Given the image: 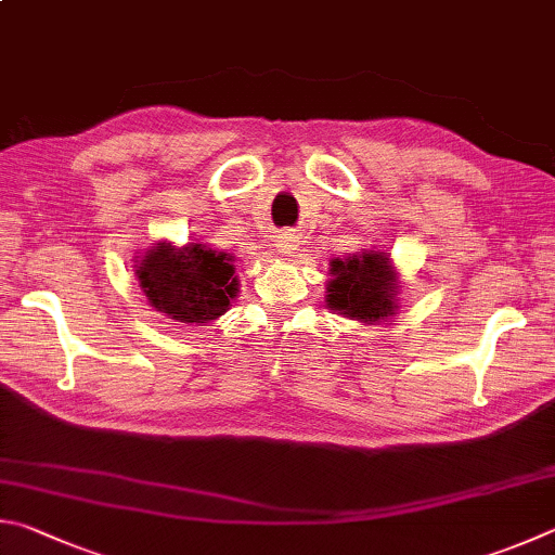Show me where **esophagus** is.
Masks as SVG:
<instances>
[{
	"mask_svg": "<svg viewBox=\"0 0 555 555\" xmlns=\"http://www.w3.org/2000/svg\"><path fill=\"white\" fill-rule=\"evenodd\" d=\"M275 246H278V253H283V256H293V253L299 248V241H297L295 233L285 231V233H280V236H278Z\"/></svg>",
	"mask_w": 555,
	"mask_h": 555,
	"instance_id": "esophagus-1",
	"label": "esophagus"
}]
</instances>
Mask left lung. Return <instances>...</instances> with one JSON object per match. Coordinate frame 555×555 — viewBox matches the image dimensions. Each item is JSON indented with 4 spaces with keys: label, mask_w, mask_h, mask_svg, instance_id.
<instances>
[{
    "label": "left lung",
    "mask_w": 555,
    "mask_h": 555,
    "mask_svg": "<svg viewBox=\"0 0 555 555\" xmlns=\"http://www.w3.org/2000/svg\"><path fill=\"white\" fill-rule=\"evenodd\" d=\"M397 272L390 256L363 250L361 256L332 260V280L326 287V307L363 324H375L395 314Z\"/></svg>",
    "instance_id": "obj_1"
}]
</instances>
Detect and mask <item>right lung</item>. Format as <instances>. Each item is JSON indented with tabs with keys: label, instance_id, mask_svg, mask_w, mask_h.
I'll return each mask as SVG.
<instances>
[{
	"label": "right lung",
	"instance_id": "add662e5",
	"mask_svg": "<svg viewBox=\"0 0 555 555\" xmlns=\"http://www.w3.org/2000/svg\"><path fill=\"white\" fill-rule=\"evenodd\" d=\"M233 256L204 243H155L135 266V278L155 312L182 324L204 326L221 317L238 293Z\"/></svg>",
	"mask_w": 555,
	"mask_h": 555
}]
</instances>
